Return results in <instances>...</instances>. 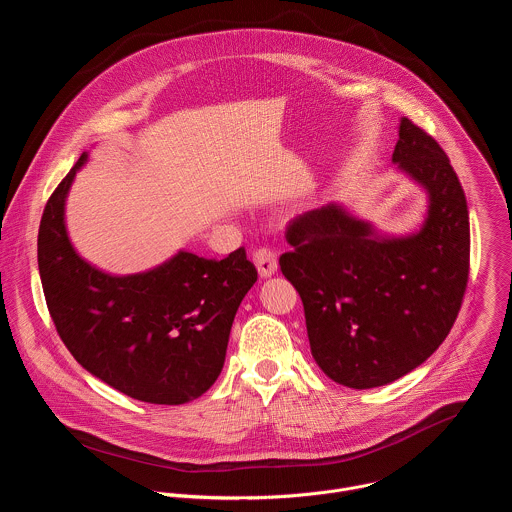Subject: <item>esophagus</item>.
<instances>
[{
    "label": "esophagus",
    "instance_id": "1",
    "mask_svg": "<svg viewBox=\"0 0 512 512\" xmlns=\"http://www.w3.org/2000/svg\"><path fill=\"white\" fill-rule=\"evenodd\" d=\"M252 260H254L256 268H258V274H260L262 278H270V276L276 272V268H278L276 256H274V252H272L270 248H258V250L252 254Z\"/></svg>",
    "mask_w": 512,
    "mask_h": 512
}]
</instances>
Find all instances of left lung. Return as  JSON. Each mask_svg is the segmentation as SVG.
Instances as JSON below:
<instances>
[{
    "label": "left lung",
    "instance_id": "obj_1",
    "mask_svg": "<svg viewBox=\"0 0 512 512\" xmlns=\"http://www.w3.org/2000/svg\"><path fill=\"white\" fill-rule=\"evenodd\" d=\"M391 161L428 193L416 234L381 236L327 203L288 224L292 252L280 256L317 365L353 389L387 385L422 365L448 337L468 282V206L448 155L403 117Z\"/></svg>",
    "mask_w": 512,
    "mask_h": 512
}]
</instances>
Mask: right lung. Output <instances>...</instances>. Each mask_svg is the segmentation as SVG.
Returning <instances> with one entry per match:
<instances>
[{
	"label": "right lung",
	"mask_w": 512,
	"mask_h": 512,
	"mask_svg": "<svg viewBox=\"0 0 512 512\" xmlns=\"http://www.w3.org/2000/svg\"><path fill=\"white\" fill-rule=\"evenodd\" d=\"M82 153L50 195L38 268L50 317L72 357L94 377L147 403L179 405L206 393L226 361L238 306L258 278L246 250L208 260L179 250L127 276L94 268L74 250L64 203Z\"/></svg>",
	"instance_id": "obj_1"
}]
</instances>
